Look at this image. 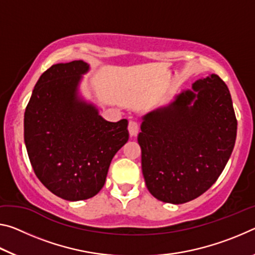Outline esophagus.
<instances>
[{
    "label": "esophagus",
    "instance_id": "esophagus-1",
    "mask_svg": "<svg viewBox=\"0 0 255 255\" xmlns=\"http://www.w3.org/2000/svg\"><path fill=\"white\" fill-rule=\"evenodd\" d=\"M138 130H139V127H138V124L136 122H132L130 120L128 124V131H129V135L131 137L136 136L138 133Z\"/></svg>",
    "mask_w": 255,
    "mask_h": 255
}]
</instances>
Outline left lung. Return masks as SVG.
<instances>
[{
	"label": "left lung",
	"mask_w": 255,
	"mask_h": 255,
	"mask_svg": "<svg viewBox=\"0 0 255 255\" xmlns=\"http://www.w3.org/2000/svg\"><path fill=\"white\" fill-rule=\"evenodd\" d=\"M140 130L141 171L152 196L173 205L196 199L216 182L234 148L230 90L216 74L197 80L145 114Z\"/></svg>",
	"instance_id": "left-lung-1"
}]
</instances>
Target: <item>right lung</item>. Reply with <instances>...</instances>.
Returning <instances> with one entry per match:
<instances>
[{"instance_id":"obj_1","label":"right lung","mask_w":255,"mask_h":255,"mask_svg":"<svg viewBox=\"0 0 255 255\" xmlns=\"http://www.w3.org/2000/svg\"><path fill=\"white\" fill-rule=\"evenodd\" d=\"M90 65L55 64L38 80L24 112V144L37 178L62 199L92 198L127 143L128 120L110 123L80 92Z\"/></svg>"}]
</instances>
